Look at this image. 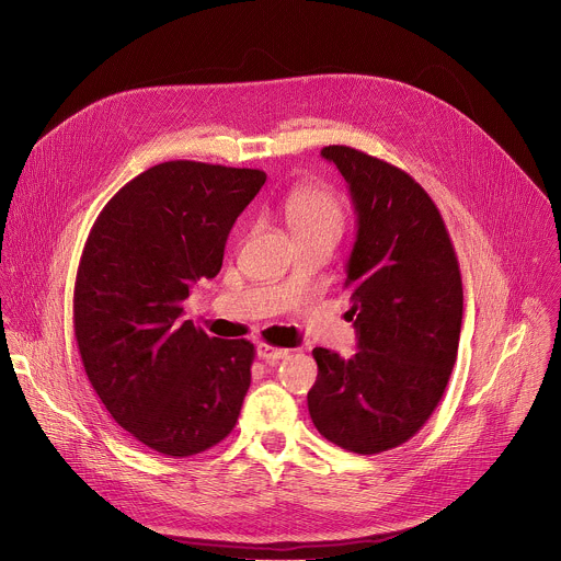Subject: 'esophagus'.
I'll list each match as a JSON object with an SVG mask.
<instances>
[{"label": "esophagus", "instance_id": "obj_1", "mask_svg": "<svg viewBox=\"0 0 561 561\" xmlns=\"http://www.w3.org/2000/svg\"><path fill=\"white\" fill-rule=\"evenodd\" d=\"M289 356V350H283V347H276V345H270V343H261L259 345V358L261 360H280V358H287Z\"/></svg>", "mask_w": 561, "mask_h": 561}]
</instances>
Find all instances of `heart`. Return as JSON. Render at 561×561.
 I'll return each mask as SVG.
<instances>
[{"label": "heart", "instance_id": "obj_1", "mask_svg": "<svg viewBox=\"0 0 561 561\" xmlns=\"http://www.w3.org/2000/svg\"><path fill=\"white\" fill-rule=\"evenodd\" d=\"M285 218L296 241L331 239L345 228V205L341 196L324 185H300L285 196Z\"/></svg>", "mask_w": 561, "mask_h": 561}]
</instances>
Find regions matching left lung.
Here are the masks:
<instances>
[{"mask_svg":"<svg viewBox=\"0 0 561 561\" xmlns=\"http://www.w3.org/2000/svg\"><path fill=\"white\" fill-rule=\"evenodd\" d=\"M345 176L358 234L345 289L358 354L316 347L307 393L313 426L345 451L374 456L404 444L435 411L460 343L465 291L439 209L404 170L350 146L320 150Z\"/></svg>","mask_w":561,"mask_h":561,"instance_id":"8db88e82","label":"left lung"}]
</instances>
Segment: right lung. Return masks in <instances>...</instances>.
<instances>
[{
	"instance_id": "obj_1",
	"label": "right lung",
	"mask_w": 561,
	"mask_h": 561,
	"mask_svg": "<svg viewBox=\"0 0 561 561\" xmlns=\"http://www.w3.org/2000/svg\"><path fill=\"white\" fill-rule=\"evenodd\" d=\"M267 174L165 161L99 211L81 252L72 320L99 400L135 439L170 458L211 449L237 426L256 350L181 320L222 265L228 234Z\"/></svg>"
}]
</instances>
